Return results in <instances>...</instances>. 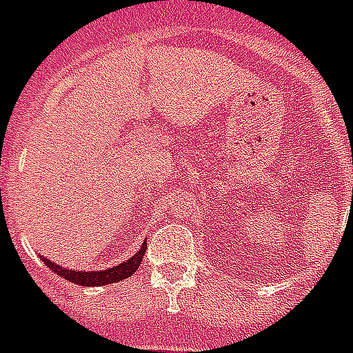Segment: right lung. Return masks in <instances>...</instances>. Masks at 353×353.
Here are the masks:
<instances>
[{"mask_svg":"<svg viewBox=\"0 0 353 353\" xmlns=\"http://www.w3.org/2000/svg\"><path fill=\"white\" fill-rule=\"evenodd\" d=\"M144 252H146V243H142L141 251L134 252L129 261L121 262V264H117V266H112V268L101 270V272H83V270L79 272V270L64 268V266H59V264H54V262L49 261V259H43V262L54 272V274H57V276L64 277V279H68L72 283L83 285V287H97V285L117 283V281H121V279L131 277L132 274L139 270V266H141Z\"/></svg>","mask_w":353,"mask_h":353,"instance_id":"1","label":"right lung"}]
</instances>
